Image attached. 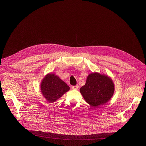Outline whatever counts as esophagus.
Returning <instances> with one entry per match:
<instances>
[{
  "mask_svg": "<svg viewBox=\"0 0 146 146\" xmlns=\"http://www.w3.org/2000/svg\"><path fill=\"white\" fill-rule=\"evenodd\" d=\"M72 89L73 90H77L78 89V86L77 85V86H72Z\"/></svg>",
  "mask_w": 146,
  "mask_h": 146,
  "instance_id": "obj_1",
  "label": "esophagus"
}]
</instances>
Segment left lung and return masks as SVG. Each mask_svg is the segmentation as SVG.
Here are the masks:
<instances>
[{"label":"left lung","instance_id":"obj_1","mask_svg":"<svg viewBox=\"0 0 146 146\" xmlns=\"http://www.w3.org/2000/svg\"><path fill=\"white\" fill-rule=\"evenodd\" d=\"M80 91L85 100L94 108L105 105L113 96L114 84L108 76L98 73L88 75L86 83Z\"/></svg>","mask_w":146,"mask_h":146}]
</instances>
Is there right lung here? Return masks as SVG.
<instances>
[{"instance_id":"add662e5","label":"right lung","mask_w":146,"mask_h":146,"mask_svg":"<svg viewBox=\"0 0 146 146\" xmlns=\"http://www.w3.org/2000/svg\"><path fill=\"white\" fill-rule=\"evenodd\" d=\"M40 87L41 93L49 103L54 102L70 90L64 81L52 73L46 76Z\"/></svg>"}]
</instances>
